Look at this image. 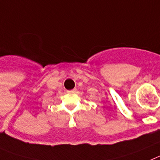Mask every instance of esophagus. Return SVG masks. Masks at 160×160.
<instances>
[{"label":"esophagus","mask_w":160,"mask_h":160,"mask_svg":"<svg viewBox=\"0 0 160 160\" xmlns=\"http://www.w3.org/2000/svg\"><path fill=\"white\" fill-rule=\"evenodd\" d=\"M76 92V88H74V89H72V90H69V91H68V93H75Z\"/></svg>","instance_id":"34e87169"}]
</instances>
